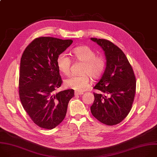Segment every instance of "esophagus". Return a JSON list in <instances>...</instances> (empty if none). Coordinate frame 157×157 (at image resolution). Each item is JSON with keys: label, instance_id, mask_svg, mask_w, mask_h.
<instances>
[{"label": "esophagus", "instance_id": "1", "mask_svg": "<svg viewBox=\"0 0 157 157\" xmlns=\"http://www.w3.org/2000/svg\"><path fill=\"white\" fill-rule=\"evenodd\" d=\"M75 95H83V92H78V91H75L74 93Z\"/></svg>", "mask_w": 157, "mask_h": 157}]
</instances>
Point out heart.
Wrapping results in <instances>:
<instances>
[{
  "label": "heart",
  "mask_w": 157,
  "mask_h": 157,
  "mask_svg": "<svg viewBox=\"0 0 157 157\" xmlns=\"http://www.w3.org/2000/svg\"><path fill=\"white\" fill-rule=\"evenodd\" d=\"M74 57L83 62L81 75H74L65 80L67 87L81 92L86 90L90 85V75L93 78H99L103 73L106 62L102 56H96V53L90 47L86 46H79L74 48L72 51ZM57 66L59 70L65 75L70 73L71 59L66 53L59 55L57 59Z\"/></svg>",
  "instance_id": "1"
}]
</instances>
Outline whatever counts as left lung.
<instances>
[{
    "label": "left lung",
    "mask_w": 157,
    "mask_h": 157,
    "mask_svg": "<svg viewBox=\"0 0 157 157\" xmlns=\"http://www.w3.org/2000/svg\"><path fill=\"white\" fill-rule=\"evenodd\" d=\"M105 52L106 63L103 75L94 88L95 100L90 107L93 116L108 125L120 123L130 112L134 101L136 80L133 69L122 51L108 40L91 38Z\"/></svg>",
    "instance_id": "left-lung-1"
}]
</instances>
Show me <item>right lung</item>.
I'll return each mask as SVG.
<instances>
[{
  "label": "right lung",
  "mask_w": 157,
  "mask_h": 157,
  "mask_svg": "<svg viewBox=\"0 0 157 157\" xmlns=\"http://www.w3.org/2000/svg\"><path fill=\"white\" fill-rule=\"evenodd\" d=\"M72 40L36 38L25 49L20 60L19 96L22 106L39 127L52 129L64 120L72 89L55 93L62 84L57 59Z\"/></svg>",
  "instance_id": "add662e5"
}]
</instances>
